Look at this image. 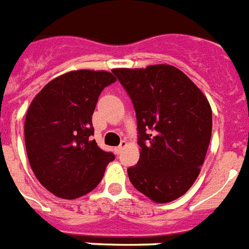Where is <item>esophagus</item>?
<instances>
[{
  "mask_svg": "<svg viewBox=\"0 0 249 249\" xmlns=\"http://www.w3.org/2000/svg\"><path fill=\"white\" fill-rule=\"evenodd\" d=\"M125 145H126V141H121L120 145H118V147L115 148V153H116V155H120V152L123 151V148H124Z\"/></svg>",
  "mask_w": 249,
  "mask_h": 249,
  "instance_id": "obj_1",
  "label": "esophagus"
}]
</instances>
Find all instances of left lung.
I'll list each match as a JSON object with an SVG mask.
<instances>
[{"instance_id":"1","label":"left lung","mask_w":249,"mask_h":249,"mask_svg":"<svg viewBox=\"0 0 249 249\" xmlns=\"http://www.w3.org/2000/svg\"><path fill=\"white\" fill-rule=\"evenodd\" d=\"M137 116L141 156L128 169L133 187L157 203L181 197L197 179L212 131L205 94L179 69H114Z\"/></svg>"}]
</instances>
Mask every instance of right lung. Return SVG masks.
Returning a JSON list of instances; mask_svg holds the SVG:
<instances>
[{
  "mask_svg": "<svg viewBox=\"0 0 249 249\" xmlns=\"http://www.w3.org/2000/svg\"><path fill=\"white\" fill-rule=\"evenodd\" d=\"M116 82L111 72H66L43 87L26 112V155L34 175L57 197L74 199L100 184L115 155L92 139V115L101 92Z\"/></svg>",
  "mask_w": 249,
  "mask_h": 249,
  "instance_id": "right-lung-1",
  "label": "right lung"
}]
</instances>
